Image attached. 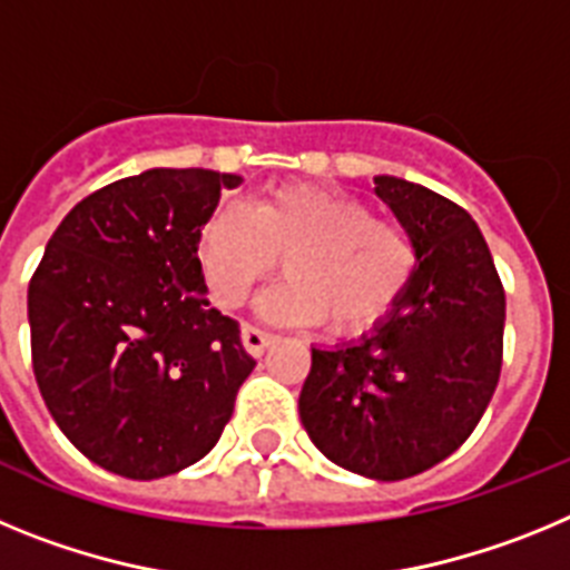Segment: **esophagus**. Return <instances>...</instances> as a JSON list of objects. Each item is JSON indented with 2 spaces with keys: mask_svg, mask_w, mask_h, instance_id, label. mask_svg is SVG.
Returning <instances> with one entry per match:
<instances>
[{
  "mask_svg": "<svg viewBox=\"0 0 570 570\" xmlns=\"http://www.w3.org/2000/svg\"><path fill=\"white\" fill-rule=\"evenodd\" d=\"M271 342H274V336H271L268 331L254 328V325H242V345H245V351H248L250 356L265 354L271 347Z\"/></svg>",
  "mask_w": 570,
  "mask_h": 570,
  "instance_id": "34e87169",
  "label": "esophagus"
}]
</instances>
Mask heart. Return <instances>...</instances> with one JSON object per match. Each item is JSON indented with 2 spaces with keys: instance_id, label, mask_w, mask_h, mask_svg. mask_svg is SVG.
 <instances>
[{
  "instance_id": "obj_1",
  "label": "heart",
  "mask_w": 570,
  "mask_h": 570,
  "mask_svg": "<svg viewBox=\"0 0 570 570\" xmlns=\"http://www.w3.org/2000/svg\"><path fill=\"white\" fill-rule=\"evenodd\" d=\"M196 256L223 308L248 299L282 256L288 276L262 294L259 314L285 325L328 320L345 336L376 328L420 262L405 228L374 219L362 199L308 183L271 185L248 208L219 205L196 234Z\"/></svg>"
}]
</instances>
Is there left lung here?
I'll list each match as a JSON object with an SVG mask.
<instances>
[{"label": "left lung", "instance_id": "8db88e82", "mask_svg": "<svg viewBox=\"0 0 570 570\" xmlns=\"http://www.w3.org/2000/svg\"><path fill=\"white\" fill-rule=\"evenodd\" d=\"M374 194L414 239V279L360 340L311 345L299 420L331 462L396 482L454 454L485 414L500 382L505 291L465 208L387 174L374 176Z\"/></svg>", "mask_w": 570, "mask_h": 570}]
</instances>
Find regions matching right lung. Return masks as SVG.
<instances>
[{"instance_id": "obj_1", "label": "right lung", "mask_w": 570, "mask_h": 570, "mask_svg": "<svg viewBox=\"0 0 570 570\" xmlns=\"http://www.w3.org/2000/svg\"><path fill=\"white\" fill-rule=\"evenodd\" d=\"M242 176L150 168L85 196L28 288L50 416L99 468L159 480L203 460L254 371L239 322L210 308L196 234Z\"/></svg>"}]
</instances>
